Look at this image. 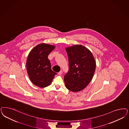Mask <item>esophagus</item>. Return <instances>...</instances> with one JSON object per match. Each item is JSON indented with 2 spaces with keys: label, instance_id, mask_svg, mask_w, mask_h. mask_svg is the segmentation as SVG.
Returning a JSON list of instances; mask_svg holds the SVG:
<instances>
[{
  "label": "esophagus",
  "instance_id": "1",
  "mask_svg": "<svg viewBox=\"0 0 129 129\" xmlns=\"http://www.w3.org/2000/svg\"><path fill=\"white\" fill-rule=\"evenodd\" d=\"M62 71H59V72H58V74L59 75H61V74H62Z\"/></svg>",
  "mask_w": 129,
  "mask_h": 129
}]
</instances>
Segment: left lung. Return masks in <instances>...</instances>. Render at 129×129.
I'll list each match as a JSON object with an SVG mask.
<instances>
[{"label": "left lung", "instance_id": "8db88e82", "mask_svg": "<svg viewBox=\"0 0 129 129\" xmlns=\"http://www.w3.org/2000/svg\"><path fill=\"white\" fill-rule=\"evenodd\" d=\"M69 58V71L64 80L67 89L78 92L85 89L92 80L96 62L89 49L81 45L66 48Z\"/></svg>", "mask_w": 129, "mask_h": 129}]
</instances>
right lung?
Here are the masks:
<instances>
[{"mask_svg":"<svg viewBox=\"0 0 129 129\" xmlns=\"http://www.w3.org/2000/svg\"><path fill=\"white\" fill-rule=\"evenodd\" d=\"M53 45L46 43L38 45L31 50L26 62L28 77L34 84L45 88L51 84L57 73L51 68L48 55L55 49Z\"/></svg>","mask_w":129,"mask_h":129,"instance_id":"right-lung-1","label":"right lung"}]
</instances>
